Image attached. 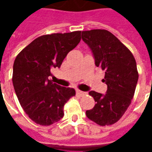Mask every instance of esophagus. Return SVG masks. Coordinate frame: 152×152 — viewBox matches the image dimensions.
I'll list each match as a JSON object with an SVG mask.
<instances>
[{"label":"esophagus","instance_id":"obj_1","mask_svg":"<svg viewBox=\"0 0 152 152\" xmlns=\"http://www.w3.org/2000/svg\"><path fill=\"white\" fill-rule=\"evenodd\" d=\"M76 94H77L80 96L86 95V93L83 92V91H80V90H79V89H77V90H76Z\"/></svg>","mask_w":152,"mask_h":152}]
</instances>
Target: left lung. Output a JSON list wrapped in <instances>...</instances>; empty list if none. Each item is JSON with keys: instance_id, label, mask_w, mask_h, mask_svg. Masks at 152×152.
Masks as SVG:
<instances>
[{"instance_id": "1", "label": "left lung", "mask_w": 152, "mask_h": 152, "mask_svg": "<svg viewBox=\"0 0 152 152\" xmlns=\"http://www.w3.org/2000/svg\"><path fill=\"white\" fill-rule=\"evenodd\" d=\"M82 40L91 49L95 65L105 71L102 81L107 86L105 94L90 91L96 102L86 116L101 126L117 122L130 105L138 80L133 53L112 32L104 29L82 31Z\"/></svg>"}]
</instances>
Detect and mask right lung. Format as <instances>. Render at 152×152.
Listing matches in <instances>:
<instances>
[{"mask_svg": "<svg viewBox=\"0 0 152 152\" xmlns=\"http://www.w3.org/2000/svg\"><path fill=\"white\" fill-rule=\"evenodd\" d=\"M80 31L43 35L18 53L13 66V85L20 105L35 123L48 126L63 118L64 104L75 89L48 79L80 41Z\"/></svg>", "mask_w": 152, "mask_h": 152, "instance_id": "add662e5", "label": "right lung"}]
</instances>
